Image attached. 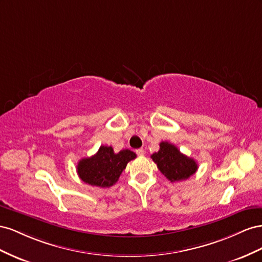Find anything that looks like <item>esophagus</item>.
Segmentation results:
<instances>
[{"label": "esophagus", "mask_w": 262, "mask_h": 262, "mask_svg": "<svg viewBox=\"0 0 262 262\" xmlns=\"http://www.w3.org/2000/svg\"><path fill=\"white\" fill-rule=\"evenodd\" d=\"M136 154L138 156H144L145 155V150H144L143 148H139V149H137V150H136Z\"/></svg>", "instance_id": "1"}]
</instances>
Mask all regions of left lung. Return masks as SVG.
I'll use <instances>...</instances> for the list:
<instances>
[{"mask_svg":"<svg viewBox=\"0 0 262 262\" xmlns=\"http://www.w3.org/2000/svg\"><path fill=\"white\" fill-rule=\"evenodd\" d=\"M159 146V151L152 154L151 159L169 181H183L196 172V161L180 152L174 145L162 141Z\"/></svg>","mask_w":262,"mask_h":262,"instance_id":"1","label":"left lung"}]
</instances>
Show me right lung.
<instances>
[{
  "label": "right lung",
  "mask_w": 262,
  "mask_h": 262,
  "mask_svg": "<svg viewBox=\"0 0 262 262\" xmlns=\"http://www.w3.org/2000/svg\"><path fill=\"white\" fill-rule=\"evenodd\" d=\"M135 158L136 154L128 149L115 154L111 146H101L95 155L79 161L77 171L83 182L100 188H110L118 181L127 163Z\"/></svg>",
  "instance_id": "obj_1"
}]
</instances>
